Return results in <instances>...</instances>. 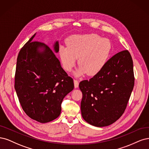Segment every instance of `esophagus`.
Returning <instances> with one entry per match:
<instances>
[{"label": "esophagus", "mask_w": 149, "mask_h": 149, "mask_svg": "<svg viewBox=\"0 0 149 149\" xmlns=\"http://www.w3.org/2000/svg\"><path fill=\"white\" fill-rule=\"evenodd\" d=\"M74 86H75V88H77L78 87H79V81L77 80H76V79H74Z\"/></svg>", "instance_id": "obj_1"}]
</instances>
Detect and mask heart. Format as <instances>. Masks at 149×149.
Here are the masks:
<instances>
[{
  "label": "heart",
  "instance_id": "obj_1",
  "mask_svg": "<svg viewBox=\"0 0 149 149\" xmlns=\"http://www.w3.org/2000/svg\"><path fill=\"white\" fill-rule=\"evenodd\" d=\"M68 46H61L59 55L62 67L69 72L79 57L78 70L75 74L87 73L93 76L99 73L106 65L111 52V42L97 34L77 35L69 38Z\"/></svg>",
  "mask_w": 149,
  "mask_h": 149
}]
</instances>
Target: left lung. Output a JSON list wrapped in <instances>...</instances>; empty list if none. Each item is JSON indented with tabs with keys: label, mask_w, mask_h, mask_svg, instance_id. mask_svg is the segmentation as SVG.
<instances>
[{
	"label": "left lung",
	"mask_w": 149,
	"mask_h": 149,
	"mask_svg": "<svg viewBox=\"0 0 149 149\" xmlns=\"http://www.w3.org/2000/svg\"><path fill=\"white\" fill-rule=\"evenodd\" d=\"M134 79L131 55L124 50L111 57L89 80L81 81L80 108L85 121L97 127L107 126L117 121L126 108Z\"/></svg>",
	"instance_id": "obj_1"
}]
</instances>
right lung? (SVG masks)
Segmentation results:
<instances>
[{
  "label": "right lung",
  "mask_w": 149,
  "mask_h": 149,
  "mask_svg": "<svg viewBox=\"0 0 149 149\" xmlns=\"http://www.w3.org/2000/svg\"><path fill=\"white\" fill-rule=\"evenodd\" d=\"M35 36L19 52L14 86L25 113L35 121L46 123L59 116L62 100L74 89V84L50 47L32 41ZM59 47L56 41L54 52H58Z\"/></svg>",
  "instance_id": "obj_1"
}]
</instances>
